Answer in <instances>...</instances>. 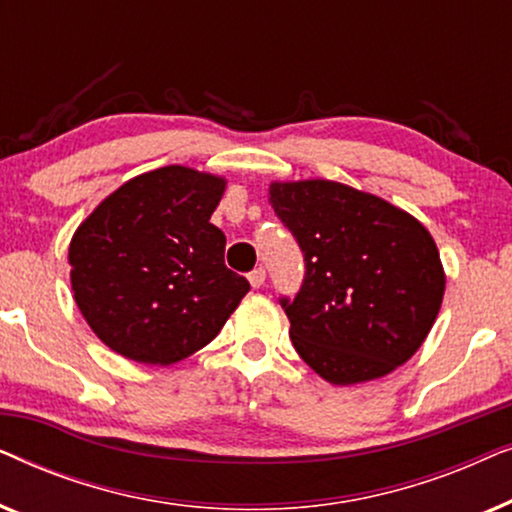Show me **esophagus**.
Returning <instances> with one entry per match:
<instances>
[{"label":"esophagus","mask_w":512,"mask_h":512,"mask_svg":"<svg viewBox=\"0 0 512 512\" xmlns=\"http://www.w3.org/2000/svg\"><path fill=\"white\" fill-rule=\"evenodd\" d=\"M249 284L254 286V289H261V286L265 284V270L256 268L254 272H249Z\"/></svg>","instance_id":"esophagus-1"}]
</instances>
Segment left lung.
I'll use <instances>...</instances> for the list:
<instances>
[{
    "instance_id": "left-lung-1",
    "label": "left lung",
    "mask_w": 512,
    "mask_h": 512,
    "mask_svg": "<svg viewBox=\"0 0 512 512\" xmlns=\"http://www.w3.org/2000/svg\"><path fill=\"white\" fill-rule=\"evenodd\" d=\"M268 200L305 254L298 296L282 298L300 359L338 387L394 373L422 347L445 296L429 230L328 179L272 181Z\"/></svg>"
}]
</instances>
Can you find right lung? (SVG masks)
Returning <instances> with one entry per match:
<instances>
[{"instance_id":"right-lung-1","label":"right lung","mask_w":512,"mask_h":512,"mask_svg":"<svg viewBox=\"0 0 512 512\" xmlns=\"http://www.w3.org/2000/svg\"><path fill=\"white\" fill-rule=\"evenodd\" d=\"M226 179L167 165L107 195L69 242L83 319L111 352L170 366L209 345L247 296L212 219Z\"/></svg>"}]
</instances>
